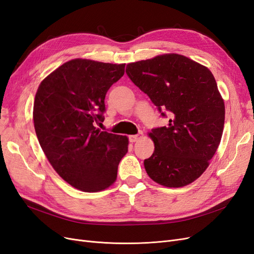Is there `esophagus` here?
Returning <instances> with one entry per match:
<instances>
[{
  "instance_id": "34e87169",
  "label": "esophagus",
  "mask_w": 254,
  "mask_h": 254,
  "mask_svg": "<svg viewBox=\"0 0 254 254\" xmlns=\"http://www.w3.org/2000/svg\"><path fill=\"white\" fill-rule=\"evenodd\" d=\"M143 136V133L140 132L139 134H132V135H129V141L133 143V142H136L137 140H140L141 137Z\"/></svg>"
}]
</instances>
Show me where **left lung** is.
<instances>
[{"instance_id":"1","label":"left lung","mask_w":254,"mask_h":254,"mask_svg":"<svg viewBox=\"0 0 254 254\" xmlns=\"http://www.w3.org/2000/svg\"><path fill=\"white\" fill-rule=\"evenodd\" d=\"M131 81L147 94L168 124L151 129L155 151L144 160L150 178L167 188L198 179L221 140L225 103L209 68L179 54L127 64Z\"/></svg>"}]
</instances>
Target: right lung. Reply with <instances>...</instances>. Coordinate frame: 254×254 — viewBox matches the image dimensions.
Returning <instances> with one entry per match:
<instances>
[{
    "mask_svg": "<svg viewBox=\"0 0 254 254\" xmlns=\"http://www.w3.org/2000/svg\"><path fill=\"white\" fill-rule=\"evenodd\" d=\"M125 73V64L73 59L44 78L34 103L38 141L57 174L88 193L114 183L128 151V137L101 131L105 96Z\"/></svg>",
    "mask_w": 254,
    "mask_h": 254,
    "instance_id": "right-lung-1",
    "label": "right lung"
}]
</instances>
